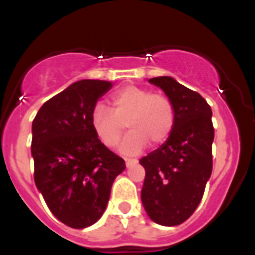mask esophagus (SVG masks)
<instances>
[{"label":"esophagus","mask_w":255,"mask_h":255,"mask_svg":"<svg viewBox=\"0 0 255 255\" xmlns=\"http://www.w3.org/2000/svg\"><path fill=\"white\" fill-rule=\"evenodd\" d=\"M136 159H128V158H125V163H126V167H130V166H131V164H134V163H136Z\"/></svg>","instance_id":"34e87169"}]
</instances>
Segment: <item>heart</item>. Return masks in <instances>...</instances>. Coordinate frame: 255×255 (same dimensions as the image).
<instances>
[{"mask_svg": "<svg viewBox=\"0 0 255 255\" xmlns=\"http://www.w3.org/2000/svg\"><path fill=\"white\" fill-rule=\"evenodd\" d=\"M111 105L112 111L103 103H97L91 116L94 134L107 148L117 145L125 125L130 134L119 148L123 154H138L147 143L157 147L170 138L175 126V108L163 94L130 85L112 94Z\"/></svg>", "mask_w": 255, "mask_h": 255, "instance_id": "obj_1", "label": "heart"}]
</instances>
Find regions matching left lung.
<instances>
[{
    "instance_id": "left-lung-1",
    "label": "left lung",
    "mask_w": 255,
    "mask_h": 255,
    "mask_svg": "<svg viewBox=\"0 0 255 255\" xmlns=\"http://www.w3.org/2000/svg\"><path fill=\"white\" fill-rule=\"evenodd\" d=\"M148 82L172 102L175 126L161 147L139 161L145 170L141 203L155 224L176 226L194 213L211 177L212 110L199 93L171 76Z\"/></svg>"
}]
</instances>
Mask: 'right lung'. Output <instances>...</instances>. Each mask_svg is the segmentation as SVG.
I'll return each instance as SVG.
<instances>
[{"instance_id": "1", "label": "right lung", "mask_w": 255, "mask_h": 255, "mask_svg": "<svg viewBox=\"0 0 255 255\" xmlns=\"http://www.w3.org/2000/svg\"><path fill=\"white\" fill-rule=\"evenodd\" d=\"M111 88V82L79 80L47 101L31 124L35 185L53 216L73 229L102 217L126 167L92 129V110Z\"/></svg>"}]
</instances>
